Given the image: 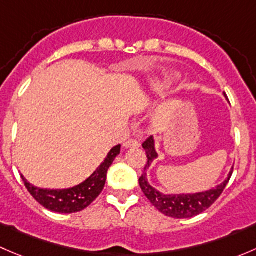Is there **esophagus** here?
Segmentation results:
<instances>
[{
	"label": "esophagus",
	"mask_w": 256,
	"mask_h": 256,
	"mask_svg": "<svg viewBox=\"0 0 256 256\" xmlns=\"http://www.w3.org/2000/svg\"><path fill=\"white\" fill-rule=\"evenodd\" d=\"M138 146H140V140H138V138H130V140L124 142V147L125 148H135V147Z\"/></svg>",
	"instance_id": "1"
}]
</instances>
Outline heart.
Listing matches in <instances>:
<instances>
[{
	"instance_id": "1",
	"label": "heart",
	"mask_w": 256,
	"mask_h": 256,
	"mask_svg": "<svg viewBox=\"0 0 256 256\" xmlns=\"http://www.w3.org/2000/svg\"><path fill=\"white\" fill-rule=\"evenodd\" d=\"M174 78H177V76H174Z\"/></svg>"
}]
</instances>
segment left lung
Listing matches in <instances>:
<instances>
[{"instance_id": "obj_1", "label": "left lung", "mask_w": 256, "mask_h": 256, "mask_svg": "<svg viewBox=\"0 0 256 256\" xmlns=\"http://www.w3.org/2000/svg\"><path fill=\"white\" fill-rule=\"evenodd\" d=\"M142 147L146 151L147 154V164L144 166V172L142 176L138 180L140 187L142 190L144 194L146 196L147 200L152 203L162 214L171 218L177 219H184V218H192V216H198V214L203 213L204 210L210 207L214 202L219 198V196L223 193L224 188L228 184L229 180H230L232 174H233V168L229 172L228 177L226 178L223 183L218 184L216 187L212 188V190H204V192H197V193H180V194H164V193L160 192L156 188L152 187L150 184L148 180H147V170L151 167L152 162L158 157V154L154 147V138H148L142 144Z\"/></svg>"}]
</instances>
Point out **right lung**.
Masks as SVG:
<instances>
[{
	"mask_svg": "<svg viewBox=\"0 0 256 256\" xmlns=\"http://www.w3.org/2000/svg\"><path fill=\"white\" fill-rule=\"evenodd\" d=\"M120 148L121 144L112 147L105 157L104 162L92 172V176L88 177L84 182L76 187L66 188V190H47V188L44 190L30 184L22 174L20 177L28 192L40 206L56 213H76L92 204L104 190L108 170L112 164L116 156L120 154Z\"/></svg>",
	"mask_w": 256,
	"mask_h": 256,
	"instance_id": "right-lung-1",
	"label": "right lung"
}]
</instances>
